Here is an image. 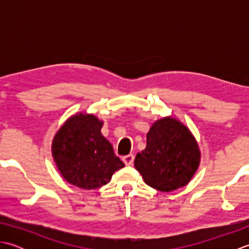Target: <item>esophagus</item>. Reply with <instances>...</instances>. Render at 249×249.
I'll return each instance as SVG.
<instances>
[{"mask_svg": "<svg viewBox=\"0 0 249 249\" xmlns=\"http://www.w3.org/2000/svg\"><path fill=\"white\" fill-rule=\"evenodd\" d=\"M134 158H135L134 154H128V155H126V156L123 157V161H124L126 166H131V165H133V162H134Z\"/></svg>", "mask_w": 249, "mask_h": 249, "instance_id": "1", "label": "esophagus"}]
</instances>
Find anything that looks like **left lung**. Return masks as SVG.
<instances>
[{
	"label": "left lung",
	"mask_w": 249,
	"mask_h": 249,
	"mask_svg": "<svg viewBox=\"0 0 249 249\" xmlns=\"http://www.w3.org/2000/svg\"><path fill=\"white\" fill-rule=\"evenodd\" d=\"M199 162V147L189 129L176 119L163 118L152 125L135 168L149 186L168 193L188 184Z\"/></svg>",
	"instance_id": "8db88e82"
}]
</instances>
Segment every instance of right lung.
Returning <instances> with one entry per match:
<instances>
[{
    "instance_id": "obj_1",
    "label": "right lung",
    "mask_w": 249,
    "mask_h": 249,
    "mask_svg": "<svg viewBox=\"0 0 249 249\" xmlns=\"http://www.w3.org/2000/svg\"><path fill=\"white\" fill-rule=\"evenodd\" d=\"M103 122L93 114L79 113L66 121L54 136L52 155L68 183L95 189L110 182L125 165L100 133Z\"/></svg>"
}]
</instances>
